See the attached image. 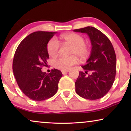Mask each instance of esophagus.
I'll use <instances>...</instances> for the list:
<instances>
[{"label":"esophagus","mask_w":131,"mask_h":131,"mask_svg":"<svg viewBox=\"0 0 131 131\" xmlns=\"http://www.w3.org/2000/svg\"><path fill=\"white\" fill-rule=\"evenodd\" d=\"M61 72H62V74H66V73H68V72H69V70H65V71H61Z\"/></svg>","instance_id":"34e87169"}]
</instances>
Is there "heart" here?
<instances>
[{
    "mask_svg": "<svg viewBox=\"0 0 131 131\" xmlns=\"http://www.w3.org/2000/svg\"><path fill=\"white\" fill-rule=\"evenodd\" d=\"M61 39L71 46L69 57H58L53 60L54 67L61 70H68L78 62V57L80 60L86 58L89 54V48L85 43V39L82 36L76 33L65 34L61 36ZM60 44L56 39L49 40L47 45V51L49 56L54 57L58 52Z\"/></svg>",
    "mask_w": 131,
    "mask_h": 131,
    "instance_id": "b5f03b06",
    "label": "heart"
}]
</instances>
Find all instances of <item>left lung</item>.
I'll use <instances>...</instances> for the list:
<instances>
[{"label": "left lung", "instance_id": "left-lung-1", "mask_svg": "<svg viewBox=\"0 0 131 131\" xmlns=\"http://www.w3.org/2000/svg\"><path fill=\"white\" fill-rule=\"evenodd\" d=\"M73 31L86 33L92 45L89 58L82 66L85 72L80 71L75 82L76 92L85 99H99L108 92L115 79L116 57L113 46L104 34L93 27Z\"/></svg>", "mask_w": 131, "mask_h": 131}]
</instances>
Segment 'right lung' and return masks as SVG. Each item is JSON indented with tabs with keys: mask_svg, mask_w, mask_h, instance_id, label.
I'll return each instance as SVG.
<instances>
[{
	"mask_svg": "<svg viewBox=\"0 0 131 131\" xmlns=\"http://www.w3.org/2000/svg\"><path fill=\"white\" fill-rule=\"evenodd\" d=\"M57 32L36 31L23 39L14 55L12 69L18 85L30 99L43 101L54 95L62 76L52 69L49 74L42 72L47 65V45Z\"/></svg>",
	"mask_w": 131,
	"mask_h": 131,
	"instance_id": "obj_1",
	"label": "right lung"
}]
</instances>
